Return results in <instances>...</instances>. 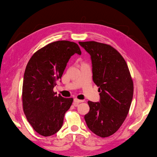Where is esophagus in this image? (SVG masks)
<instances>
[{"label": "esophagus", "instance_id": "esophagus-1", "mask_svg": "<svg viewBox=\"0 0 157 157\" xmlns=\"http://www.w3.org/2000/svg\"><path fill=\"white\" fill-rule=\"evenodd\" d=\"M82 102H83L82 100H79V99L75 98V99H74V100H73V105L76 107L79 103Z\"/></svg>", "mask_w": 157, "mask_h": 157}]
</instances>
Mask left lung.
Wrapping results in <instances>:
<instances>
[{
    "mask_svg": "<svg viewBox=\"0 0 157 157\" xmlns=\"http://www.w3.org/2000/svg\"><path fill=\"white\" fill-rule=\"evenodd\" d=\"M91 56L93 80L99 87V102H87L86 124L96 135H113L125 121L131 105L133 85L127 64L113 47L96 41L79 42Z\"/></svg>",
    "mask_w": 157,
    "mask_h": 157,
    "instance_id": "1",
    "label": "left lung"
}]
</instances>
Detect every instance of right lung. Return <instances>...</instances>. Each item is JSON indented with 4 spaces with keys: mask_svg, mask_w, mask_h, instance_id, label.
Masks as SVG:
<instances>
[{
    "mask_svg": "<svg viewBox=\"0 0 157 157\" xmlns=\"http://www.w3.org/2000/svg\"><path fill=\"white\" fill-rule=\"evenodd\" d=\"M75 53L81 55L76 43L57 41L38 50L27 65L22 88L24 111L33 129L44 137L59 130L72 104L73 98L57 96L53 88Z\"/></svg>",
    "mask_w": 157,
    "mask_h": 157,
    "instance_id": "add662e5",
    "label": "right lung"
}]
</instances>
